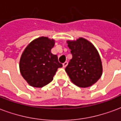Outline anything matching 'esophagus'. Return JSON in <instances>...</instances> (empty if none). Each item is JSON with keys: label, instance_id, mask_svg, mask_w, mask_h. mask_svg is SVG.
Listing matches in <instances>:
<instances>
[{"label": "esophagus", "instance_id": "34e87169", "mask_svg": "<svg viewBox=\"0 0 121 121\" xmlns=\"http://www.w3.org/2000/svg\"><path fill=\"white\" fill-rule=\"evenodd\" d=\"M62 65H63V68H66V66L67 65H68V62H64V63H63V64H62Z\"/></svg>", "mask_w": 121, "mask_h": 121}]
</instances>
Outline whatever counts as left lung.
Listing matches in <instances>:
<instances>
[{
    "label": "left lung",
    "mask_w": 121,
    "mask_h": 121,
    "mask_svg": "<svg viewBox=\"0 0 121 121\" xmlns=\"http://www.w3.org/2000/svg\"><path fill=\"white\" fill-rule=\"evenodd\" d=\"M72 59L65 68L71 81L81 88L92 86L100 79L103 66L98 51L88 40L79 38L68 40Z\"/></svg>",
    "instance_id": "1"
}]
</instances>
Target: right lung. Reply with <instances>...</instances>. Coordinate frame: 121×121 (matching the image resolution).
Here are the masks:
<instances>
[{"instance_id": "add662e5", "label": "right lung", "mask_w": 121, "mask_h": 121, "mask_svg": "<svg viewBox=\"0 0 121 121\" xmlns=\"http://www.w3.org/2000/svg\"><path fill=\"white\" fill-rule=\"evenodd\" d=\"M55 40L48 37L37 38L29 44L21 55L19 68L23 78L30 86L42 88L52 82L62 64L52 53Z\"/></svg>"}]
</instances>
